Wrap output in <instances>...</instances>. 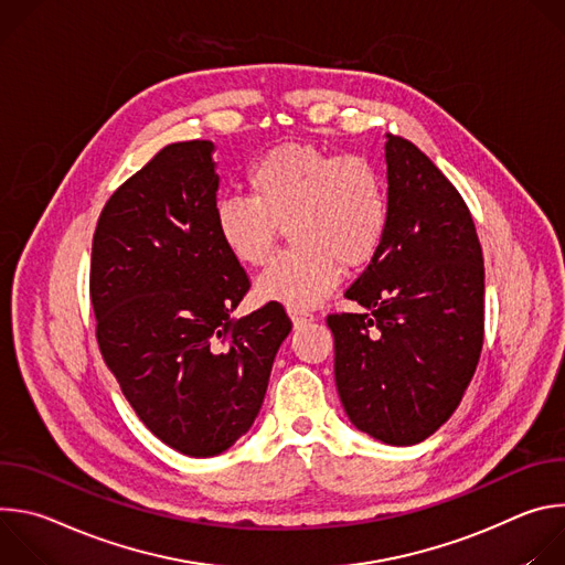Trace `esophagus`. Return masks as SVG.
I'll return each instance as SVG.
<instances>
[{"mask_svg":"<svg viewBox=\"0 0 565 565\" xmlns=\"http://www.w3.org/2000/svg\"><path fill=\"white\" fill-rule=\"evenodd\" d=\"M288 315H290V319H292V324H295V329H299V327H303V324H308V321H312V315L310 312H303V310H288Z\"/></svg>","mask_w":565,"mask_h":565,"instance_id":"1","label":"esophagus"}]
</instances>
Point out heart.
Segmentation results:
<instances>
[{"mask_svg":"<svg viewBox=\"0 0 565 565\" xmlns=\"http://www.w3.org/2000/svg\"><path fill=\"white\" fill-rule=\"evenodd\" d=\"M248 181L253 196L216 201L214 227L225 250L246 266H264L288 227L295 246L259 277L264 299L312 308L338 288L342 266H366L380 250L388 203L366 158L288 142L262 156Z\"/></svg>","mask_w":565,"mask_h":565,"instance_id":"1","label":"heart"}]
</instances>
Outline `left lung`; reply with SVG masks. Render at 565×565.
Masks as SVG:
<instances>
[{"instance_id":"left-lung-1","label":"left lung","mask_w":565,"mask_h":565,"mask_svg":"<svg viewBox=\"0 0 565 565\" xmlns=\"http://www.w3.org/2000/svg\"><path fill=\"white\" fill-rule=\"evenodd\" d=\"M388 225L347 290L362 312L329 315L349 420L395 447L443 427L469 386L486 321V268L458 190L407 138L386 134Z\"/></svg>"}]
</instances>
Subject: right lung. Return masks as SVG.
I'll use <instances>...</instances> for the list:
<instances>
[{
	"label": "right lung",
	"mask_w": 565,
	"mask_h": 565,
	"mask_svg": "<svg viewBox=\"0 0 565 565\" xmlns=\"http://www.w3.org/2000/svg\"><path fill=\"white\" fill-rule=\"evenodd\" d=\"M212 140L174 142L107 201L92 248L100 353L142 425L207 458L244 436L292 321L270 301L232 319L250 288L214 227Z\"/></svg>",
	"instance_id": "obj_1"
}]
</instances>
